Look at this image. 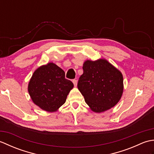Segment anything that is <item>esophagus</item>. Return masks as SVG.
<instances>
[{
  "label": "esophagus",
  "mask_w": 154,
  "mask_h": 154,
  "mask_svg": "<svg viewBox=\"0 0 154 154\" xmlns=\"http://www.w3.org/2000/svg\"><path fill=\"white\" fill-rule=\"evenodd\" d=\"M73 83L74 84L75 87H77V81L76 79H73Z\"/></svg>",
  "instance_id": "34e87169"
}]
</instances>
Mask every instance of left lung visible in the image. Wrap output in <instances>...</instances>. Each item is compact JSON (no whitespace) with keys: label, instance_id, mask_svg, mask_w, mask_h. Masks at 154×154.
Wrapping results in <instances>:
<instances>
[{"label":"left lung","instance_id":"8db88e82","mask_svg":"<svg viewBox=\"0 0 154 154\" xmlns=\"http://www.w3.org/2000/svg\"><path fill=\"white\" fill-rule=\"evenodd\" d=\"M77 87L86 103L95 112L114 106L123 92V77L120 71L105 60H87Z\"/></svg>","mask_w":154,"mask_h":154}]
</instances>
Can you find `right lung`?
Here are the masks:
<instances>
[{
	"label": "right lung",
	"mask_w": 154,
	"mask_h": 154,
	"mask_svg": "<svg viewBox=\"0 0 154 154\" xmlns=\"http://www.w3.org/2000/svg\"><path fill=\"white\" fill-rule=\"evenodd\" d=\"M73 83L65 77L64 71L49 63L34 71L28 84L33 102L48 112H54L65 103Z\"/></svg>",
	"instance_id": "1"
}]
</instances>
